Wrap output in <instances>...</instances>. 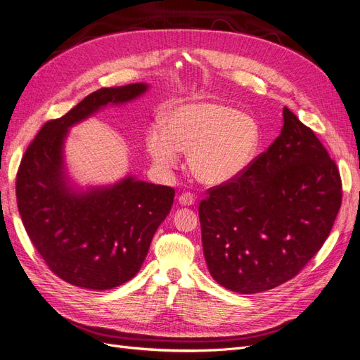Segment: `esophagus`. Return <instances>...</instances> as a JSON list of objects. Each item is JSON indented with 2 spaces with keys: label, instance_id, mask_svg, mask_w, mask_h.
I'll list each match as a JSON object with an SVG mask.
<instances>
[{
  "label": "esophagus",
  "instance_id": "1",
  "mask_svg": "<svg viewBox=\"0 0 360 360\" xmlns=\"http://www.w3.org/2000/svg\"><path fill=\"white\" fill-rule=\"evenodd\" d=\"M178 202L181 206H191L195 202V197L191 193H184L178 197Z\"/></svg>",
  "mask_w": 360,
  "mask_h": 360
}]
</instances>
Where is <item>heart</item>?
Listing matches in <instances>:
<instances>
[{"mask_svg": "<svg viewBox=\"0 0 360 360\" xmlns=\"http://www.w3.org/2000/svg\"><path fill=\"white\" fill-rule=\"evenodd\" d=\"M145 143L153 162L163 170L176 166L178 151L188 153L191 175L215 187L233 181L249 166L259 145V129L254 118L229 105L193 101L173 106L165 126L153 124Z\"/></svg>", "mask_w": 360, "mask_h": 360, "instance_id": "obj_1", "label": "heart"}]
</instances>
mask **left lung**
Here are the masks:
<instances>
[{"mask_svg":"<svg viewBox=\"0 0 360 360\" xmlns=\"http://www.w3.org/2000/svg\"><path fill=\"white\" fill-rule=\"evenodd\" d=\"M198 206L207 269L238 294L294 278L317 254L342 200L338 167L314 131L283 108L281 135Z\"/></svg>","mask_w":360,"mask_h":360,"instance_id":"8db88e82","label":"left lung"}]
</instances>
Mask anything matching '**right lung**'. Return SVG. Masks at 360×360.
<instances>
[{
    "label": "right lung",
    "instance_id": "1",
    "mask_svg": "<svg viewBox=\"0 0 360 360\" xmlns=\"http://www.w3.org/2000/svg\"><path fill=\"white\" fill-rule=\"evenodd\" d=\"M146 89L136 83L90 93L39 129L22 157L16 197L23 227L47 267L71 285L103 290L129 282L172 209L175 190L166 185L127 176L112 187L77 193L65 176L68 129L102 106L129 102Z\"/></svg>",
    "mask_w": 360,
    "mask_h": 360
}]
</instances>
